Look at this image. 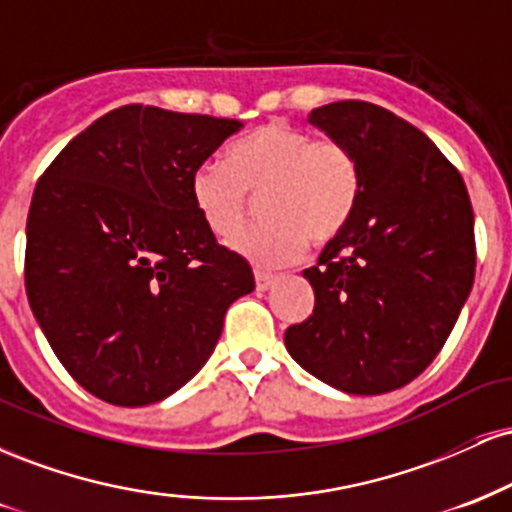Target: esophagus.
I'll return each mask as SVG.
<instances>
[{
  "instance_id": "obj_1",
  "label": "esophagus",
  "mask_w": 512,
  "mask_h": 512,
  "mask_svg": "<svg viewBox=\"0 0 512 512\" xmlns=\"http://www.w3.org/2000/svg\"><path fill=\"white\" fill-rule=\"evenodd\" d=\"M255 284H257V291H267V289H272V286L276 284V276L274 274H267V272H260V269H257V272H255Z\"/></svg>"
}]
</instances>
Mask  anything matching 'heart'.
<instances>
[{"label": "heart", "mask_w": 512, "mask_h": 512, "mask_svg": "<svg viewBox=\"0 0 512 512\" xmlns=\"http://www.w3.org/2000/svg\"><path fill=\"white\" fill-rule=\"evenodd\" d=\"M260 199L262 219L233 250L257 267L301 260L310 238L330 243L354 219L363 170L337 139H315L308 129L272 120L233 139L226 161L199 163L190 178L192 202L216 238L228 240L248 219V192Z\"/></svg>", "instance_id": "obj_1"}]
</instances>
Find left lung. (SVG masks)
Returning <instances> with one entry per match:
<instances>
[{"instance_id": "8db88e82", "label": "left lung", "mask_w": 512, "mask_h": 512, "mask_svg": "<svg viewBox=\"0 0 512 512\" xmlns=\"http://www.w3.org/2000/svg\"><path fill=\"white\" fill-rule=\"evenodd\" d=\"M308 120L354 151L363 190L349 226L303 272L315 308L284 342L322 383L383 395L424 373L469 298L472 202L438 146L390 110L339 101Z\"/></svg>"}]
</instances>
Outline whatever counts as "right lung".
<instances>
[{
    "instance_id": "1",
    "label": "right lung",
    "mask_w": 512,
    "mask_h": 512,
    "mask_svg": "<svg viewBox=\"0 0 512 512\" xmlns=\"http://www.w3.org/2000/svg\"><path fill=\"white\" fill-rule=\"evenodd\" d=\"M240 127L122 105L35 185L28 303L67 373L103 402L144 407L180 390L209 361L228 305L255 289L190 195L195 168Z\"/></svg>"
}]
</instances>
